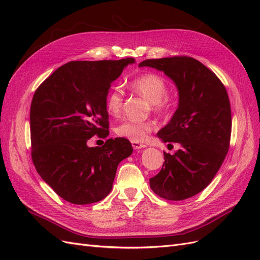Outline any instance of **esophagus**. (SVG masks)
<instances>
[{"label": "esophagus", "mask_w": 260, "mask_h": 260, "mask_svg": "<svg viewBox=\"0 0 260 260\" xmlns=\"http://www.w3.org/2000/svg\"><path fill=\"white\" fill-rule=\"evenodd\" d=\"M131 144H132V147L135 149H140V148H143V147L146 146L145 144H142L140 142H136V141H131Z\"/></svg>", "instance_id": "34e87169"}]
</instances>
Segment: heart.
<instances>
[{
	"mask_svg": "<svg viewBox=\"0 0 260 260\" xmlns=\"http://www.w3.org/2000/svg\"><path fill=\"white\" fill-rule=\"evenodd\" d=\"M131 89L152 102L155 112L162 113L169 108V99L166 95L168 84L164 78L155 73H145L136 77L130 82ZM123 103V90L120 85L112 86L106 94L105 108L109 115H119ZM154 130L151 121L125 120L116 127V133L119 137L136 142H143L149 132Z\"/></svg>",
	"mask_w": 260,
	"mask_h": 260,
	"instance_id": "obj_1",
	"label": "heart"
}]
</instances>
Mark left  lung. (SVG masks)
Here are the masks:
<instances>
[{
    "label": "left lung",
    "instance_id": "8db88e82",
    "mask_svg": "<svg viewBox=\"0 0 260 260\" xmlns=\"http://www.w3.org/2000/svg\"><path fill=\"white\" fill-rule=\"evenodd\" d=\"M139 66L162 70L179 90V107L157 136L180 143V149L174 155L164 152L162 167L149 185L165 200L190 199L211 182L229 151L232 119L226 89L193 57L145 59Z\"/></svg>",
    "mask_w": 260,
    "mask_h": 260
}]
</instances>
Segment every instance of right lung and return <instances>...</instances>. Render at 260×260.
<instances>
[{
  "instance_id": "right-lung-1",
  "label": "right lung",
  "mask_w": 260,
  "mask_h": 260,
  "mask_svg": "<svg viewBox=\"0 0 260 260\" xmlns=\"http://www.w3.org/2000/svg\"><path fill=\"white\" fill-rule=\"evenodd\" d=\"M133 58L74 60L38 86L30 106L31 158L40 177L62 200L76 205L100 202L111 192L119 162L133 148L124 138L103 146L88 141L108 136L105 98Z\"/></svg>"
}]
</instances>
